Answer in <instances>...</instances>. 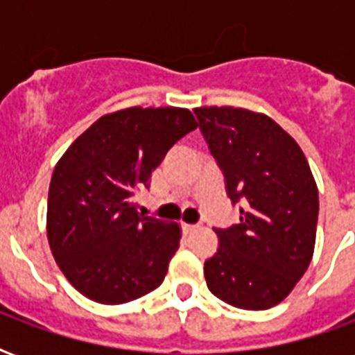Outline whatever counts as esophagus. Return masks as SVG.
Wrapping results in <instances>:
<instances>
[{
	"instance_id": "esophagus-1",
	"label": "esophagus",
	"mask_w": 355,
	"mask_h": 355,
	"mask_svg": "<svg viewBox=\"0 0 355 355\" xmlns=\"http://www.w3.org/2000/svg\"><path fill=\"white\" fill-rule=\"evenodd\" d=\"M195 228H197V225H189V223H182V230H184V234L193 232Z\"/></svg>"
}]
</instances>
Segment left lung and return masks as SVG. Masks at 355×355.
<instances>
[{
    "label": "left lung",
    "mask_w": 355,
    "mask_h": 355,
    "mask_svg": "<svg viewBox=\"0 0 355 355\" xmlns=\"http://www.w3.org/2000/svg\"><path fill=\"white\" fill-rule=\"evenodd\" d=\"M221 167L239 223L216 228L219 248L205 278L223 302L269 309L293 291L313 258L319 191L298 144L265 114L234 107L193 110Z\"/></svg>",
    "instance_id": "8db88e82"
}]
</instances>
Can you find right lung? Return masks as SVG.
<instances>
[{"instance_id": "right-lung-1", "label": "right lung", "mask_w": 355, "mask_h": 355, "mask_svg": "<svg viewBox=\"0 0 355 355\" xmlns=\"http://www.w3.org/2000/svg\"><path fill=\"white\" fill-rule=\"evenodd\" d=\"M195 128L188 108H125L97 119L58 160L47 239L64 276L86 298L125 304L164 282L180 227L138 214L134 193Z\"/></svg>"}]
</instances>
